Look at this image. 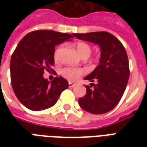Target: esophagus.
I'll use <instances>...</instances> for the list:
<instances>
[{"mask_svg":"<svg viewBox=\"0 0 147 147\" xmlns=\"http://www.w3.org/2000/svg\"><path fill=\"white\" fill-rule=\"evenodd\" d=\"M68 85H69V87H73V86H76V83H71V82H69Z\"/></svg>","mask_w":147,"mask_h":147,"instance_id":"1","label":"esophagus"}]
</instances>
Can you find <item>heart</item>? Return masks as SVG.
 Listing matches in <instances>:
<instances>
[{"label":"heart","mask_w":147,"mask_h":147,"mask_svg":"<svg viewBox=\"0 0 147 147\" xmlns=\"http://www.w3.org/2000/svg\"><path fill=\"white\" fill-rule=\"evenodd\" d=\"M61 45L58 46L57 48L54 51V59L57 60L58 57H59V53L61 51ZM76 49L77 51L79 52V53L81 55V57L83 58H87L89 57L91 51H92V48L91 46L84 42H78L76 43ZM83 70L82 68H77V67H66L62 68L61 71V74L62 76L65 78L66 80H69V81H76L79 78H80L82 75L83 74Z\"/></svg>","instance_id":"heart-1"}]
</instances>
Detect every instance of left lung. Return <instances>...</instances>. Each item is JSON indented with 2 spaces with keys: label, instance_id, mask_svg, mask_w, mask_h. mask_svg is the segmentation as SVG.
<instances>
[{
  "label": "left lung",
  "instance_id": "left-lung-1",
  "mask_svg": "<svg viewBox=\"0 0 147 147\" xmlns=\"http://www.w3.org/2000/svg\"><path fill=\"white\" fill-rule=\"evenodd\" d=\"M76 38L95 43L100 46L99 64L85 80L91 83L86 86L85 95L79 98L83 110L93 114H103L113 109L123 96L129 79L128 58L122 43L106 31L73 34ZM96 81V84H93ZM94 86L91 89L90 87Z\"/></svg>",
  "mask_w": 147,
  "mask_h": 147
}]
</instances>
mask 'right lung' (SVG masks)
Here are the masks:
<instances>
[{
    "label": "right lung",
    "instance_id": "obj_1",
    "mask_svg": "<svg viewBox=\"0 0 147 147\" xmlns=\"http://www.w3.org/2000/svg\"><path fill=\"white\" fill-rule=\"evenodd\" d=\"M71 38L73 36L69 34L38 30L28 33L19 42L11 58V83L25 107L33 111L50 108L68 87L63 77H55L49 82L43 74L45 71H53L55 45Z\"/></svg>",
    "mask_w": 147,
    "mask_h": 147
}]
</instances>
